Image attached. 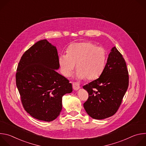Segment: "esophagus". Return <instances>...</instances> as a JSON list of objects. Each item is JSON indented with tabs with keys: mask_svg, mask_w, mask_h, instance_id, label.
<instances>
[{
	"mask_svg": "<svg viewBox=\"0 0 146 146\" xmlns=\"http://www.w3.org/2000/svg\"><path fill=\"white\" fill-rule=\"evenodd\" d=\"M72 86L74 90H78L80 88V84L77 82H73L72 83Z\"/></svg>",
	"mask_w": 146,
	"mask_h": 146,
	"instance_id": "34e87169",
	"label": "esophagus"
}]
</instances>
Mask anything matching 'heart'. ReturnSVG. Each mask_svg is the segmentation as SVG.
<instances>
[{"instance_id": "b5f03b06", "label": "heart", "mask_w": 146, "mask_h": 146, "mask_svg": "<svg viewBox=\"0 0 146 146\" xmlns=\"http://www.w3.org/2000/svg\"><path fill=\"white\" fill-rule=\"evenodd\" d=\"M107 58L106 50L86 41L73 43L69 46L66 54L59 57L62 73L65 77L72 74L76 64L78 78L92 80L98 78L105 68Z\"/></svg>"}]
</instances>
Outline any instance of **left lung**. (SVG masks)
<instances>
[{"mask_svg": "<svg viewBox=\"0 0 146 146\" xmlns=\"http://www.w3.org/2000/svg\"><path fill=\"white\" fill-rule=\"evenodd\" d=\"M128 86L126 62L114 47L100 77L82 87L88 93V98L84 103L86 112L96 119L113 115L118 110Z\"/></svg>", "mask_w": 146, "mask_h": 146, "instance_id": "obj_1", "label": "left lung"}]
</instances>
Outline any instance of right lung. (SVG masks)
I'll return each instance as SVG.
<instances>
[{"label": "right lung", "instance_id": "add662e5", "mask_svg": "<svg viewBox=\"0 0 146 146\" xmlns=\"http://www.w3.org/2000/svg\"><path fill=\"white\" fill-rule=\"evenodd\" d=\"M59 57L55 47L40 40L21 58L15 74L16 86L25 110L33 118L54 120L62 110V98L72 92L69 80L57 73Z\"/></svg>", "mask_w": 146, "mask_h": 146}]
</instances>
